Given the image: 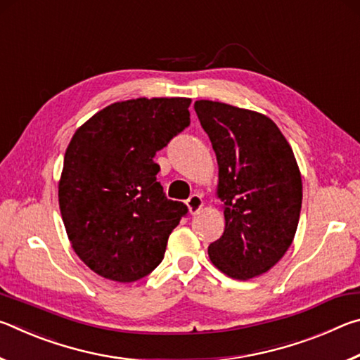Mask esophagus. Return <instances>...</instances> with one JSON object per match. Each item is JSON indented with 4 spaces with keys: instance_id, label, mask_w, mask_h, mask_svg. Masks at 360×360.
Listing matches in <instances>:
<instances>
[{
    "instance_id": "34e87169",
    "label": "esophagus",
    "mask_w": 360,
    "mask_h": 360,
    "mask_svg": "<svg viewBox=\"0 0 360 360\" xmlns=\"http://www.w3.org/2000/svg\"><path fill=\"white\" fill-rule=\"evenodd\" d=\"M187 208H188V212H191L192 216L198 214L200 211H202L203 208V200L200 195H191V198L187 200Z\"/></svg>"
}]
</instances>
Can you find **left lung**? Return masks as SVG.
<instances>
[{
  "mask_svg": "<svg viewBox=\"0 0 360 360\" xmlns=\"http://www.w3.org/2000/svg\"><path fill=\"white\" fill-rule=\"evenodd\" d=\"M193 108L216 152V195L225 219L210 259L233 279L264 275L288 252L300 219L302 174L294 150L265 114L211 100Z\"/></svg>",
  "mask_w": 360,
  "mask_h": 360,
  "instance_id": "left-lung-1",
  "label": "left lung"
}]
</instances>
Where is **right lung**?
<instances>
[{"label":"right lung","instance_id":"1","mask_svg":"<svg viewBox=\"0 0 360 360\" xmlns=\"http://www.w3.org/2000/svg\"><path fill=\"white\" fill-rule=\"evenodd\" d=\"M191 103L182 96L117 101L72 135L58 205L71 248L96 275L131 283L162 262L187 208L165 197L154 155L188 125Z\"/></svg>","mask_w":360,"mask_h":360}]
</instances>
